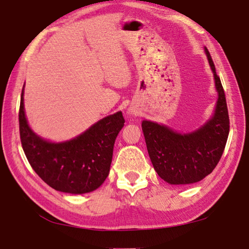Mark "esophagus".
<instances>
[{"mask_svg": "<svg viewBox=\"0 0 249 249\" xmlns=\"http://www.w3.org/2000/svg\"><path fill=\"white\" fill-rule=\"evenodd\" d=\"M128 113H129V114H131V115H133V114H135L134 112H133V110H128Z\"/></svg>", "mask_w": 249, "mask_h": 249, "instance_id": "34e87169", "label": "esophagus"}]
</instances>
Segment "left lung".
<instances>
[{"label":"left lung","mask_w":249,"mask_h":249,"mask_svg":"<svg viewBox=\"0 0 249 249\" xmlns=\"http://www.w3.org/2000/svg\"><path fill=\"white\" fill-rule=\"evenodd\" d=\"M205 53L218 94L210 120L188 133L177 132L157 122H142L152 164L159 177L170 184H191L201 181L216 168L227 143L229 116L225 91L207 48Z\"/></svg>","instance_id":"8db88e82"}]
</instances>
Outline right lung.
<instances>
[{"label": "right lung", "instance_id": "obj_1", "mask_svg": "<svg viewBox=\"0 0 249 249\" xmlns=\"http://www.w3.org/2000/svg\"><path fill=\"white\" fill-rule=\"evenodd\" d=\"M22 89L18 123L22 147L30 165L54 190L84 195L98 189L108 177L115 140L125 120L117 112L62 142H51L32 131L24 112Z\"/></svg>", "mask_w": 249, "mask_h": 249}]
</instances>
